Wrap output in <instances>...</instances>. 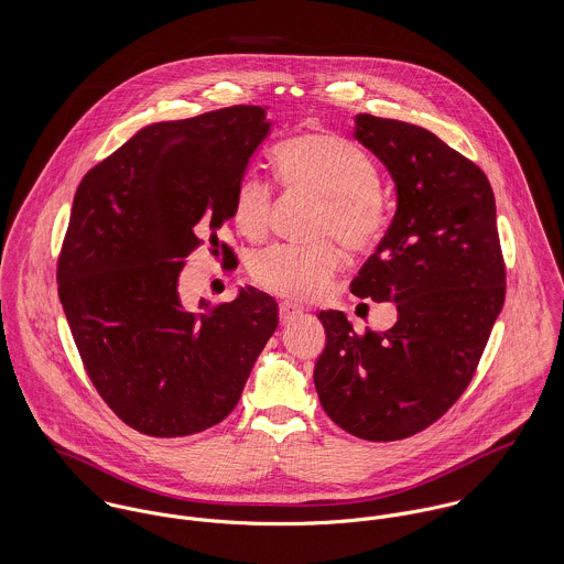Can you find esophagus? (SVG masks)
Masks as SVG:
<instances>
[{"label":"esophagus","instance_id":"esophagus-1","mask_svg":"<svg viewBox=\"0 0 564 564\" xmlns=\"http://www.w3.org/2000/svg\"><path fill=\"white\" fill-rule=\"evenodd\" d=\"M302 315H304L302 308H297V306H293V304H289V302H282V304H280V322H295V319H300Z\"/></svg>","mask_w":564,"mask_h":564}]
</instances>
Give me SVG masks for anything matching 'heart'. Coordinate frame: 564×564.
<instances>
[{
	"instance_id": "obj_1",
	"label": "heart",
	"mask_w": 564,
	"mask_h": 564,
	"mask_svg": "<svg viewBox=\"0 0 564 564\" xmlns=\"http://www.w3.org/2000/svg\"><path fill=\"white\" fill-rule=\"evenodd\" d=\"M275 164L293 188L323 195L319 235H334L351 249H369L382 239L389 210L371 156L338 134L315 132L284 143ZM273 215V186L258 173H245L235 193L232 217L247 239H262ZM340 253L332 242L273 245L251 260L253 278L269 291L315 302L340 271Z\"/></svg>"
}]
</instances>
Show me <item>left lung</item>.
Returning <instances> with one entry per match:
<instances>
[{"mask_svg": "<svg viewBox=\"0 0 564 564\" xmlns=\"http://www.w3.org/2000/svg\"><path fill=\"white\" fill-rule=\"evenodd\" d=\"M356 141L395 182V217L351 293L395 302L387 332L322 311L315 387L327 416L365 441L408 438L469 387L506 297L495 197L482 169L425 128L356 115Z\"/></svg>", "mask_w": 564, "mask_h": 564, "instance_id": "obj_1", "label": "left lung"}]
</instances>
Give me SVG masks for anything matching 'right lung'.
<instances>
[{
  "instance_id": "add662e5",
  "label": "right lung",
  "mask_w": 564,
  "mask_h": 564,
  "mask_svg": "<svg viewBox=\"0 0 564 564\" xmlns=\"http://www.w3.org/2000/svg\"><path fill=\"white\" fill-rule=\"evenodd\" d=\"M269 132L267 106L150 123L78 186L61 304L97 393L141 434L175 438L224 421L278 327L275 300L258 289L210 313L186 311L177 291L202 239L219 247ZM224 253L235 258L228 245Z\"/></svg>"
}]
</instances>
